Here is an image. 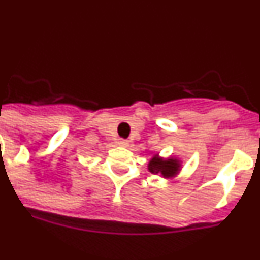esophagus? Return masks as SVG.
<instances>
[{
  "label": "esophagus",
  "instance_id": "obj_1",
  "mask_svg": "<svg viewBox=\"0 0 260 260\" xmlns=\"http://www.w3.org/2000/svg\"><path fill=\"white\" fill-rule=\"evenodd\" d=\"M118 145L119 146L127 147L128 145H129V141H128V140H123V138H120V140H118Z\"/></svg>",
  "mask_w": 260,
  "mask_h": 260
}]
</instances>
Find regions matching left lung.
<instances>
[{"mask_svg": "<svg viewBox=\"0 0 260 260\" xmlns=\"http://www.w3.org/2000/svg\"><path fill=\"white\" fill-rule=\"evenodd\" d=\"M179 161L177 159H161L155 155L149 163V171L151 173H160L166 178L173 177L178 172Z\"/></svg>", "mask_w": 260, "mask_h": 260, "instance_id": "8db88e82", "label": "left lung"}]
</instances>
